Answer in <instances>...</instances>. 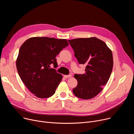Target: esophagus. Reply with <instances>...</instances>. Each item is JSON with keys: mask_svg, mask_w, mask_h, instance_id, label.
Wrapping results in <instances>:
<instances>
[{"mask_svg": "<svg viewBox=\"0 0 134 134\" xmlns=\"http://www.w3.org/2000/svg\"><path fill=\"white\" fill-rule=\"evenodd\" d=\"M71 76V75L69 74V75H64V77L65 79H67V78H70Z\"/></svg>", "mask_w": 134, "mask_h": 134, "instance_id": "obj_1", "label": "esophagus"}]
</instances>
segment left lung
<instances>
[{"label": "left lung", "instance_id": "8db88e82", "mask_svg": "<svg viewBox=\"0 0 134 134\" xmlns=\"http://www.w3.org/2000/svg\"><path fill=\"white\" fill-rule=\"evenodd\" d=\"M80 64H85V73L75 74L77 85L72 92L84 100L97 95L107 83L113 68V56L105 43L97 37L68 40Z\"/></svg>", "mask_w": 134, "mask_h": 134}]
</instances>
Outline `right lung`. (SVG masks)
<instances>
[{
  "label": "right lung",
  "instance_id": "1",
  "mask_svg": "<svg viewBox=\"0 0 134 134\" xmlns=\"http://www.w3.org/2000/svg\"><path fill=\"white\" fill-rule=\"evenodd\" d=\"M68 45L66 39L34 37L21 46L17 70L25 85L36 97L47 98L54 94L62 75L50 66H57L56 55Z\"/></svg>",
  "mask_w": 134,
  "mask_h": 134
}]
</instances>
